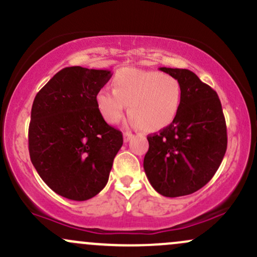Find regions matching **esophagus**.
<instances>
[{"label":"esophagus","instance_id":"1","mask_svg":"<svg viewBox=\"0 0 257 257\" xmlns=\"http://www.w3.org/2000/svg\"><path fill=\"white\" fill-rule=\"evenodd\" d=\"M131 139H132L131 132H123V141H125V142H128Z\"/></svg>","mask_w":257,"mask_h":257}]
</instances>
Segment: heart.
Masks as SVG:
<instances>
[{"mask_svg":"<svg viewBox=\"0 0 257 257\" xmlns=\"http://www.w3.org/2000/svg\"><path fill=\"white\" fill-rule=\"evenodd\" d=\"M112 90L95 95L99 114L107 123L120 122L128 105L131 122L147 132H157L173 122L181 103V85L176 78L156 71L125 67L112 78Z\"/></svg>","mask_w":257,"mask_h":257,"instance_id":"obj_1","label":"heart"}]
</instances>
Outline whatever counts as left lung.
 <instances>
[{
	"label": "left lung",
	"mask_w": 257,
	"mask_h": 257,
	"mask_svg": "<svg viewBox=\"0 0 257 257\" xmlns=\"http://www.w3.org/2000/svg\"><path fill=\"white\" fill-rule=\"evenodd\" d=\"M181 85V103L168 127L147 137L143 168L165 197L194 194L213 178L227 151V126L216 90L183 68L161 67Z\"/></svg>",
	"instance_id": "8db88e82"
}]
</instances>
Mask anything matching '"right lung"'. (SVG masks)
Instances as JSON below:
<instances>
[{
  "instance_id": "obj_1",
  "label": "right lung",
  "mask_w": 257,
  "mask_h": 257,
  "mask_svg": "<svg viewBox=\"0 0 257 257\" xmlns=\"http://www.w3.org/2000/svg\"><path fill=\"white\" fill-rule=\"evenodd\" d=\"M110 78L107 70L66 67L33 101L30 161L44 183L68 200L98 195L122 146L121 131L107 125L95 105L96 93Z\"/></svg>"
}]
</instances>
